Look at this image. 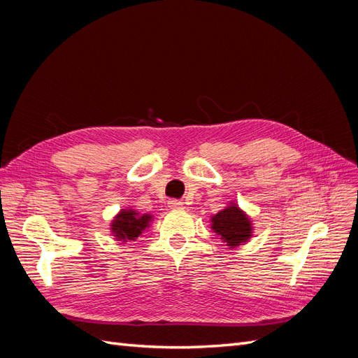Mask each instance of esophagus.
Wrapping results in <instances>:
<instances>
[{"label":"esophagus","instance_id":"34e87169","mask_svg":"<svg viewBox=\"0 0 358 358\" xmlns=\"http://www.w3.org/2000/svg\"><path fill=\"white\" fill-rule=\"evenodd\" d=\"M169 208L170 209H183V208H185V206H183V203L179 201V200H170L169 201Z\"/></svg>","mask_w":358,"mask_h":358}]
</instances>
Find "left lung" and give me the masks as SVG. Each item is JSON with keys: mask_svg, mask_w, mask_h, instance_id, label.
Here are the masks:
<instances>
[{"mask_svg": "<svg viewBox=\"0 0 358 358\" xmlns=\"http://www.w3.org/2000/svg\"><path fill=\"white\" fill-rule=\"evenodd\" d=\"M210 229L218 234L229 249L245 245L252 237V221L249 216L231 201L210 218Z\"/></svg>", "mask_w": 358, "mask_h": 358, "instance_id": "obj_1", "label": "left lung"}]
</instances>
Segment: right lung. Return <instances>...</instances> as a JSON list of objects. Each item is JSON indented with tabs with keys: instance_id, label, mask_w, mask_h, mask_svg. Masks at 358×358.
<instances>
[{
	"instance_id": "right-lung-1",
	"label": "right lung",
	"mask_w": 358,
	"mask_h": 358,
	"mask_svg": "<svg viewBox=\"0 0 358 358\" xmlns=\"http://www.w3.org/2000/svg\"><path fill=\"white\" fill-rule=\"evenodd\" d=\"M150 222H152V215L138 213L137 210L128 208L119 210L112 221L110 230L116 241H136L148 229Z\"/></svg>"
}]
</instances>
